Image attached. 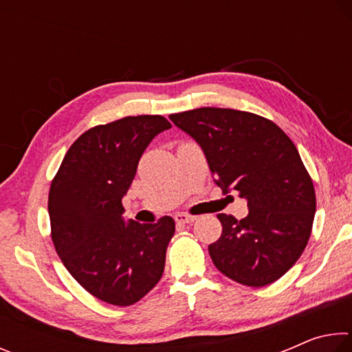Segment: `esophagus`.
Segmentation results:
<instances>
[{
	"label": "esophagus",
	"mask_w": 352,
	"mask_h": 352,
	"mask_svg": "<svg viewBox=\"0 0 352 352\" xmlns=\"http://www.w3.org/2000/svg\"><path fill=\"white\" fill-rule=\"evenodd\" d=\"M174 219L177 223H192L197 217L189 216V214H184V212H178V214H175Z\"/></svg>",
	"instance_id": "1"
}]
</instances>
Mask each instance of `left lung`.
I'll use <instances>...</instances> for the list:
<instances>
[{"instance_id":"1","label":"left lung","mask_w":352,"mask_h":352,"mask_svg":"<svg viewBox=\"0 0 352 352\" xmlns=\"http://www.w3.org/2000/svg\"><path fill=\"white\" fill-rule=\"evenodd\" d=\"M169 118L204 148L219 186L247 200L242 220L217 214L222 236L208 247L214 265L250 287L275 283L305 252L317 206L295 144L250 111L201 107Z\"/></svg>"}]
</instances>
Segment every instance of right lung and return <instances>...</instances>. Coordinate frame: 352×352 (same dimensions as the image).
I'll return each instance as SVG.
<instances>
[{
  "label": "right lung",
  "mask_w": 352,
  "mask_h": 352,
  "mask_svg": "<svg viewBox=\"0 0 352 352\" xmlns=\"http://www.w3.org/2000/svg\"><path fill=\"white\" fill-rule=\"evenodd\" d=\"M170 127L160 115L91 127L68 148L52 178L47 211L56 252L71 276L109 305H135L163 276L174 219L126 223L122 197L148 142Z\"/></svg>",
  "instance_id": "obj_1"
}]
</instances>
